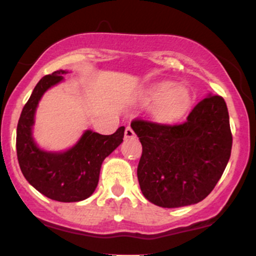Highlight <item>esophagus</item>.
Masks as SVG:
<instances>
[{"instance_id": "1", "label": "esophagus", "mask_w": 256, "mask_h": 256, "mask_svg": "<svg viewBox=\"0 0 256 256\" xmlns=\"http://www.w3.org/2000/svg\"><path fill=\"white\" fill-rule=\"evenodd\" d=\"M134 138H136V134H134V131L132 130L131 126H126V128H125V140H134Z\"/></svg>"}]
</instances>
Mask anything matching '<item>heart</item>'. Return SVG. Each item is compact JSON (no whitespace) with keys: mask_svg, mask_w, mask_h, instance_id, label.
I'll return each mask as SVG.
<instances>
[{"mask_svg":"<svg viewBox=\"0 0 256 256\" xmlns=\"http://www.w3.org/2000/svg\"><path fill=\"white\" fill-rule=\"evenodd\" d=\"M146 98L154 101L152 113L160 120L180 118L192 104V94L186 88L173 82H162L146 90Z\"/></svg>","mask_w":256,"mask_h":256,"instance_id":"1","label":"heart"}]
</instances>
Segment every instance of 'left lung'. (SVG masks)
<instances>
[{"label": "left lung", "mask_w": 256, "mask_h": 256, "mask_svg": "<svg viewBox=\"0 0 256 256\" xmlns=\"http://www.w3.org/2000/svg\"><path fill=\"white\" fill-rule=\"evenodd\" d=\"M142 156L137 177L144 198L164 208L198 204L222 177L232 148L228 112L224 98L200 101L182 124L134 119Z\"/></svg>", "instance_id": "left-lung-1"}]
</instances>
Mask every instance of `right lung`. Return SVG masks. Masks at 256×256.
<instances>
[{"instance_id":"add662e5","label":"right lung","mask_w":256,"mask_h":256,"mask_svg":"<svg viewBox=\"0 0 256 256\" xmlns=\"http://www.w3.org/2000/svg\"><path fill=\"white\" fill-rule=\"evenodd\" d=\"M62 70L38 82L20 114L16 128V155L20 170L34 189L60 202L83 201L95 192L104 160L122 142L124 126L113 134L85 131L74 146L64 152L40 150L32 138L34 113L43 94L64 79Z\"/></svg>"}]
</instances>
